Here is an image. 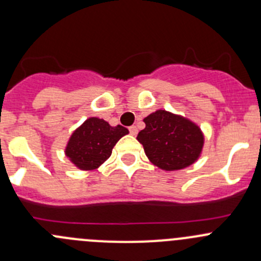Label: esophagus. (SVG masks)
Listing matches in <instances>:
<instances>
[{
  "label": "esophagus",
  "mask_w": 261,
  "mask_h": 261,
  "mask_svg": "<svg viewBox=\"0 0 261 261\" xmlns=\"http://www.w3.org/2000/svg\"><path fill=\"white\" fill-rule=\"evenodd\" d=\"M128 131H130L131 135L135 136L136 134H138V127H136V126H130V127H128Z\"/></svg>",
  "instance_id": "1"
}]
</instances>
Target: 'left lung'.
<instances>
[{"label": "left lung", "mask_w": 261, "mask_h": 261, "mask_svg": "<svg viewBox=\"0 0 261 261\" xmlns=\"http://www.w3.org/2000/svg\"><path fill=\"white\" fill-rule=\"evenodd\" d=\"M145 128L138 135L146 156L163 170H179L198 159L203 134L192 121L159 110L144 118Z\"/></svg>", "instance_id": "1"}]
</instances>
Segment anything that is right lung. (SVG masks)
I'll return each instance as SVG.
<instances>
[{
  "instance_id": "right-lung-1",
  "label": "right lung",
  "mask_w": 261,
  "mask_h": 261,
  "mask_svg": "<svg viewBox=\"0 0 261 261\" xmlns=\"http://www.w3.org/2000/svg\"><path fill=\"white\" fill-rule=\"evenodd\" d=\"M128 134L123 126H110L102 118L91 117L70 136L65 155L82 170H92L106 162L122 136Z\"/></svg>"
}]
</instances>
